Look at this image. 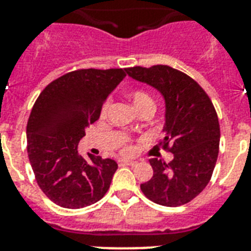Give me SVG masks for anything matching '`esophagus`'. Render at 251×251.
<instances>
[{"label": "esophagus", "instance_id": "obj_1", "mask_svg": "<svg viewBox=\"0 0 251 251\" xmlns=\"http://www.w3.org/2000/svg\"><path fill=\"white\" fill-rule=\"evenodd\" d=\"M120 164L121 165H135L137 164V161L129 160V159H121V160H120Z\"/></svg>", "mask_w": 251, "mask_h": 251}]
</instances>
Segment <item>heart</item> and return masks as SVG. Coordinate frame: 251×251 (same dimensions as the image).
<instances>
[{"label": "heart", "instance_id": "b5f03b06", "mask_svg": "<svg viewBox=\"0 0 251 251\" xmlns=\"http://www.w3.org/2000/svg\"><path fill=\"white\" fill-rule=\"evenodd\" d=\"M130 99H131V101H133L134 108L137 110L142 109V108L146 105H155L152 98H151L147 92H145V91L142 90L131 91V92H130ZM108 108H109V100H106V101L102 104L101 114H105ZM131 151H133V147H131V146H126L125 149H124V152L125 153H130Z\"/></svg>", "mask_w": 251, "mask_h": 251}]
</instances>
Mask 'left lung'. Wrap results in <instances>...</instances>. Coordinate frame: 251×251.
I'll list each match as a JSON object with an SVG mask.
<instances>
[{"mask_svg":"<svg viewBox=\"0 0 251 251\" xmlns=\"http://www.w3.org/2000/svg\"><path fill=\"white\" fill-rule=\"evenodd\" d=\"M125 72L164 98V138L156 147L173 153L168 164L156 157L150 160L153 176L142 183V191L161 206H182L207 186L218 160L220 126L214 104L194 79L167 65Z\"/></svg>","mask_w":251,"mask_h":251,"instance_id":"1","label":"left lung"}]
</instances>
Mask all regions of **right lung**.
Wrapping results in <instances>:
<instances>
[{
	"instance_id": "add662e5",
	"label": "right lung",
	"mask_w": 251,
	"mask_h": 251,
	"mask_svg": "<svg viewBox=\"0 0 251 251\" xmlns=\"http://www.w3.org/2000/svg\"><path fill=\"white\" fill-rule=\"evenodd\" d=\"M125 76V69H82L53 80L39 95L27 122V152L37 185L58 206H91L109 189L117 163L92 155L84 160L78 143Z\"/></svg>"
}]
</instances>
